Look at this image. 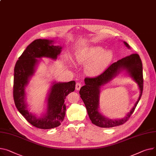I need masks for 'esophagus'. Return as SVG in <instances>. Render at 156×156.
Masks as SVG:
<instances>
[{"label": "esophagus", "instance_id": "esophagus-1", "mask_svg": "<svg viewBox=\"0 0 156 156\" xmlns=\"http://www.w3.org/2000/svg\"><path fill=\"white\" fill-rule=\"evenodd\" d=\"M81 87V84L80 83H76V90H80Z\"/></svg>", "mask_w": 156, "mask_h": 156}]
</instances>
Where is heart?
Here are the masks:
<instances>
[{
  "mask_svg": "<svg viewBox=\"0 0 156 156\" xmlns=\"http://www.w3.org/2000/svg\"><path fill=\"white\" fill-rule=\"evenodd\" d=\"M76 61L81 64H87L85 73L91 76H97L104 72L113 59L110 50L100 46L88 47L81 49L76 54Z\"/></svg>",
  "mask_w": 156,
  "mask_h": 156,
  "instance_id": "heart-1",
  "label": "heart"
}]
</instances>
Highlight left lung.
Here are the masks:
<instances>
[{"label": "left lung", "mask_w": 156, "mask_h": 156, "mask_svg": "<svg viewBox=\"0 0 156 156\" xmlns=\"http://www.w3.org/2000/svg\"><path fill=\"white\" fill-rule=\"evenodd\" d=\"M123 43L127 48H130V46L125 41H123ZM123 70L137 83L140 90V95L134 106L125 118L112 120L103 116L99 112L101 88ZM143 82L142 63L138 54H132L117 61L112 64L102 74L97 77L86 78L85 79V85L81 88L80 94L81 98L85 103L91 122L95 126L103 128L119 126L126 122L133 113L141 98L143 91Z\"/></svg>", "instance_id": "obj_1"}]
</instances>
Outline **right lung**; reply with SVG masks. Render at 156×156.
I'll use <instances>...</instances> for the list:
<instances>
[{"label": "right lung", "instance_id": "right-lung-1", "mask_svg": "<svg viewBox=\"0 0 156 156\" xmlns=\"http://www.w3.org/2000/svg\"><path fill=\"white\" fill-rule=\"evenodd\" d=\"M53 42L46 39L34 40L19 58L14 68L13 97L16 107L29 123L41 129H50L61 125L65 116V100L69 93L74 91L76 85L75 81H54L48 94L46 112L41 117H37L27 109L25 89L40 61L38 58L45 57L56 60L61 53L62 47L54 46Z\"/></svg>", "mask_w": 156, "mask_h": 156}]
</instances>
